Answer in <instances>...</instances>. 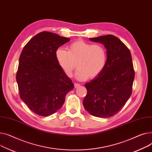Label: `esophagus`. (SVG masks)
Masks as SVG:
<instances>
[{
    "instance_id": "1",
    "label": "esophagus",
    "mask_w": 152,
    "mask_h": 152,
    "mask_svg": "<svg viewBox=\"0 0 152 152\" xmlns=\"http://www.w3.org/2000/svg\"><path fill=\"white\" fill-rule=\"evenodd\" d=\"M80 86V84H79V83H74V86H75V88H78V87H79Z\"/></svg>"
}]
</instances>
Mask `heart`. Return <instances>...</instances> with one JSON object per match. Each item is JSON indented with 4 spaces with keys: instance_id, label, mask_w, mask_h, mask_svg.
<instances>
[{
    "instance_id": "heart-1",
    "label": "heart",
    "mask_w": 152,
    "mask_h": 152,
    "mask_svg": "<svg viewBox=\"0 0 152 152\" xmlns=\"http://www.w3.org/2000/svg\"><path fill=\"white\" fill-rule=\"evenodd\" d=\"M55 55L58 64L68 77L72 75L77 66L75 75L80 80L97 77L107 62V51L104 46L81 39L69 45L67 50L58 48Z\"/></svg>"
}]
</instances>
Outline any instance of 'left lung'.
Instances as JSON below:
<instances>
[{
	"mask_svg": "<svg viewBox=\"0 0 152 152\" xmlns=\"http://www.w3.org/2000/svg\"><path fill=\"white\" fill-rule=\"evenodd\" d=\"M90 40L104 45L107 62L102 72L85 84L87 94L83 104L94 117L109 118L121 109L131 95L135 75L132 57L128 48L114 35Z\"/></svg>",
	"mask_w": 152,
	"mask_h": 152,
	"instance_id": "8db88e82",
	"label": "left lung"
}]
</instances>
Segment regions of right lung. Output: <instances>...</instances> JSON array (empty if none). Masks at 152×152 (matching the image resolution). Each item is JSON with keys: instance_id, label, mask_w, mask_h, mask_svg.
I'll list each match as a JSON object with an SVG mask.
<instances>
[{"instance_id": "obj_1", "label": "right lung", "mask_w": 152, "mask_h": 152, "mask_svg": "<svg viewBox=\"0 0 152 152\" xmlns=\"http://www.w3.org/2000/svg\"><path fill=\"white\" fill-rule=\"evenodd\" d=\"M69 40L43 31L27 43L21 53L16 73L20 96L31 110L42 117L59 110L74 88L55 55L58 48Z\"/></svg>"}]
</instances>
